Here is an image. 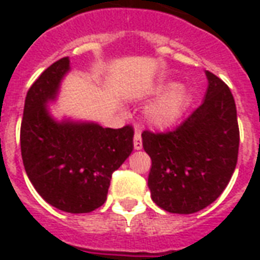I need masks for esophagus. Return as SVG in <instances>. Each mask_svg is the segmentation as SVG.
I'll list each match as a JSON object with an SVG mask.
<instances>
[{"mask_svg":"<svg viewBox=\"0 0 260 260\" xmlns=\"http://www.w3.org/2000/svg\"><path fill=\"white\" fill-rule=\"evenodd\" d=\"M142 136L139 132H135V136H134V147H135L136 150H141L142 149Z\"/></svg>","mask_w":260,"mask_h":260,"instance_id":"obj_1","label":"esophagus"}]
</instances>
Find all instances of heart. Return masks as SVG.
I'll use <instances>...</instances> for the list:
<instances>
[{
    "label": "heart",
    "instance_id": "1",
    "mask_svg": "<svg viewBox=\"0 0 260 260\" xmlns=\"http://www.w3.org/2000/svg\"><path fill=\"white\" fill-rule=\"evenodd\" d=\"M166 86H160L154 93L164 90ZM188 106V91L184 86L174 85L166 90L153 102L146 110V118L157 128H167L180 118Z\"/></svg>",
    "mask_w": 260,
    "mask_h": 260
}]
</instances>
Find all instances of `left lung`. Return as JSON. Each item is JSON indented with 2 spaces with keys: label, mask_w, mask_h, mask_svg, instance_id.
<instances>
[{
  "label": "left lung",
  "mask_w": 260,
  "mask_h": 260,
  "mask_svg": "<svg viewBox=\"0 0 260 260\" xmlns=\"http://www.w3.org/2000/svg\"><path fill=\"white\" fill-rule=\"evenodd\" d=\"M205 100L169 132L143 131L152 158L147 185L153 202L169 213L191 214L223 193L238 158L240 129L229 86L206 71Z\"/></svg>",
  "instance_id": "8db88e82"
}]
</instances>
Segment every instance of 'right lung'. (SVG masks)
Segmentation results:
<instances>
[{
    "label": "right lung",
    "mask_w": 260,
    "mask_h": 260,
    "mask_svg": "<svg viewBox=\"0 0 260 260\" xmlns=\"http://www.w3.org/2000/svg\"><path fill=\"white\" fill-rule=\"evenodd\" d=\"M69 71V58L55 61L27 90L20 125L26 174L44 201L67 213H89L107 199L111 175L134 149V128H103L94 122L55 121L54 100Z\"/></svg>",
    "instance_id": "obj_1"
}]
</instances>
